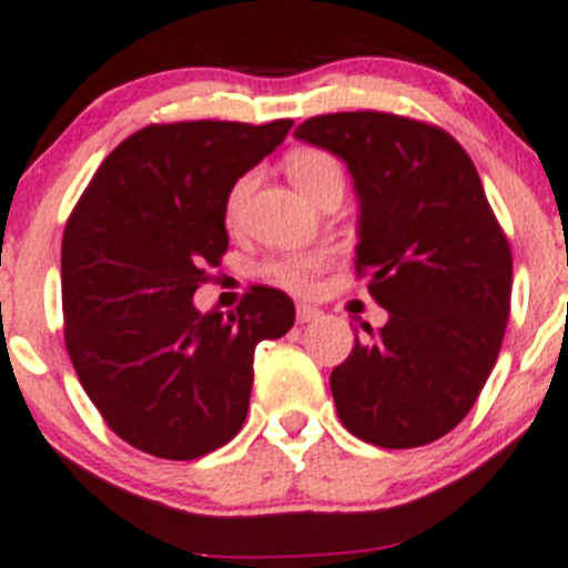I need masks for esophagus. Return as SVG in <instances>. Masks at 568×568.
Listing matches in <instances>:
<instances>
[{"label": "esophagus", "instance_id": "34e87169", "mask_svg": "<svg viewBox=\"0 0 568 568\" xmlns=\"http://www.w3.org/2000/svg\"><path fill=\"white\" fill-rule=\"evenodd\" d=\"M321 315H323L321 310L313 307V304H298V307H296V321L298 323H313Z\"/></svg>", "mask_w": 568, "mask_h": 568}]
</instances>
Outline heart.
I'll use <instances>...</instances> for the list:
<instances>
[{
  "label": "heart",
  "instance_id": "obj_1",
  "mask_svg": "<svg viewBox=\"0 0 568 568\" xmlns=\"http://www.w3.org/2000/svg\"><path fill=\"white\" fill-rule=\"evenodd\" d=\"M285 170H288V178L294 180L296 189H302L310 199L315 196L317 191L323 189L332 180H342V166L339 161L334 159L332 153L317 151V148H298V151H291L288 159H285ZM253 178L245 174L232 185L226 196V221L234 223L240 217L242 207H245L247 191H251ZM328 266V255L323 251H304V253H288L280 255V258L270 261L266 272L272 274L277 283L288 285V288L307 291L313 288V280Z\"/></svg>",
  "mask_w": 568,
  "mask_h": 568
}]
</instances>
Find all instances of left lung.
I'll return each instance as SVG.
<instances>
[{
  "label": "left lung",
  "mask_w": 568,
  "mask_h": 568,
  "mask_svg": "<svg viewBox=\"0 0 568 568\" xmlns=\"http://www.w3.org/2000/svg\"><path fill=\"white\" fill-rule=\"evenodd\" d=\"M296 140L345 161L358 199L355 270L388 310L332 372L342 426L402 450L464 420L494 369L509 317L513 253L464 148L390 112H334Z\"/></svg>",
  "instance_id": "obj_1"
}]
</instances>
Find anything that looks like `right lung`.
<instances>
[{
  "mask_svg": "<svg viewBox=\"0 0 568 568\" xmlns=\"http://www.w3.org/2000/svg\"><path fill=\"white\" fill-rule=\"evenodd\" d=\"M291 126L140 129L102 161L67 223V351L108 426L136 450L193 460L226 445L247 417L255 345L294 326V302L266 285L236 315L193 304L229 247V191Z\"/></svg>",
  "mask_w": 568,
  "mask_h": 568,
  "instance_id": "add662e5",
  "label": "right lung"
}]
</instances>
